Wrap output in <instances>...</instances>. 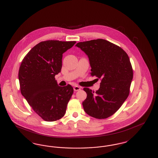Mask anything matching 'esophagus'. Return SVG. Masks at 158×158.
Instances as JSON below:
<instances>
[{"label":"esophagus","instance_id":"34e87169","mask_svg":"<svg viewBox=\"0 0 158 158\" xmlns=\"http://www.w3.org/2000/svg\"><path fill=\"white\" fill-rule=\"evenodd\" d=\"M73 89L75 91H78V90H81V88L78 86H74Z\"/></svg>","mask_w":158,"mask_h":158}]
</instances>
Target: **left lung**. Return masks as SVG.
Instances as JSON below:
<instances>
[{
  "label": "left lung",
  "instance_id": "8db88e82",
  "mask_svg": "<svg viewBox=\"0 0 158 158\" xmlns=\"http://www.w3.org/2000/svg\"><path fill=\"white\" fill-rule=\"evenodd\" d=\"M76 46L88 56L91 76L101 81L96 92L83 88L87 94L83 109L92 117L106 118L120 108L129 95L133 72L127 54L103 39L80 42Z\"/></svg>",
  "mask_w": 158,
  "mask_h": 158
}]
</instances>
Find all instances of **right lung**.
<instances>
[{
    "label": "right lung",
    "mask_w": 158,
    "mask_h": 158,
    "mask_svg": "<svg viewBox=\"0 0 158 158\" xmlns=\"http://www.w3.org/2000/svg\"><path fill=\"white\" fill-rule=\"evenodd\" d=\"M76 41L48 40L35 45L19 69L21 92L33 110L46 121L62 118L73 93L70 85L59 86L55 75L61 72L63 54Z\"/></svg>",
    "instance_id": "1"
}]
</instances>
